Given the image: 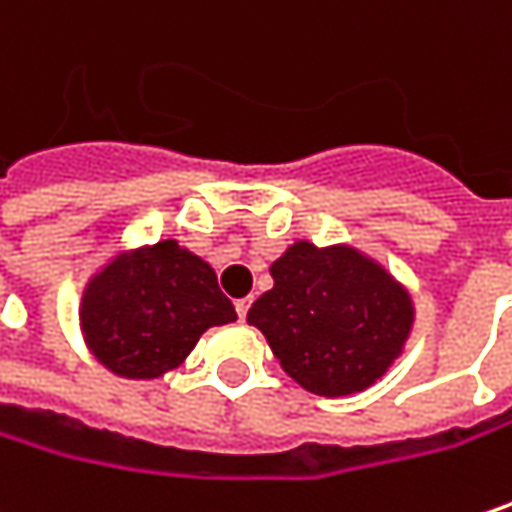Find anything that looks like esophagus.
<instances>
[{
  "label": "esophagus",
  "instance_id": "34e87169",
  "mask_svg": "<svg viewBox=\"0 0 512 512\" xmlns=\"http://www.w3.org/2000/svg\"><path fill=\"white\" fill-rule=\"evenodd\" d=\"M234 307H237V316H240V319H246V313H249V307H252V299H240Z\"/></svg>",
  "mask_w": 512,
  "mask_h": 512
}]
</instances>
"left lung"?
Here are the masks:
<instances>
[{
  "instance_id": "1",
  "label": "left lung",
  "mask_w": 512,
  "mask_h": 512,
  "mask_svg": "<svg viewBox=\"0 0 512 512\" xmlns=\"http://www.w3.org/2000/svg\"><path fill=\"white\" fill-rule=\"evenodd\" d=\"M272 290L249 310L281 369L316 395L372 387L413 328L410 293L351 246L293 243L272 266Z\"/></svg>"
}]
</instances>
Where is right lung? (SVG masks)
I'll list each match as a JSON object with an SVG mask.
<instances>
[{"label":"right lung","mask_w":512,"mask_h":512,"mask_svg":"<svg viewBox=\"0 0 512 512\" xmlns=\"http://www.w3.org/2000/svg\"><path fill=\"white\" fill-rule=\"evenodd\" d=\"M81 334L119 378L149 381L181 366L213 325L237 319L202 257L161 240L117 255L84 287Z\"/></svg>","instance_id":"add662e5"}]
</instances>
